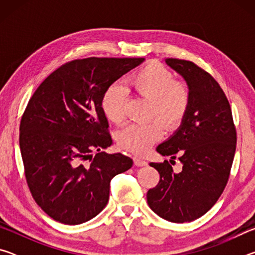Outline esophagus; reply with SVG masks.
Returning a JSON list of instances; mask_svg holds the SVG:
<instances>
[{"mask_svg":"<svg viewBox=\"0 0 255 255\" xmlns=\"http://www.w3.org/2000/svg\"><path fill=\"white\" fill-rule=\"evenodd\" d=\"M133 164H135L136 166H145V165H147V162H146L143 158L135 156L133 157Z\"/></svg>","mask_w":255,"mask_h":255,"instance_id":"34e87169","label":"esophagus"}]
</instances>
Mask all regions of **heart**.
I'll return each instance as SVG.
<instances>
[{
    "label": "heart",
    "instance_id": "b5f03b06",
    "mask_svg": "<svg viewBox=\"0 0 255 255\" xmlns=\"http://www.w3.org/2000/svg\"><path fill=\"white\" fill-rule=\"evenodd\" d=\"M128 85L138 96L150 100L149 117H158L167 127L181 123L187 114L190 94L183 84L161 64H148L129 77ZM126 90L120 83L108 86L101 99L103 114L110 122L122 124L126 118ZM162 125L157 120L130 124L117 132L120 147L135 154H145L161 139Z\"/></svg>",
    "mask_w": 255,
    "mask_h": 255
}]
</instances>
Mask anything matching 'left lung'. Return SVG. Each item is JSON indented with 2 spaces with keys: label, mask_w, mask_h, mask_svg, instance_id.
I'll list each match as a JSON object with an SVG mask.
<instances>
[{
  "label": "left lung",
  "mask_w": 255,
  "mask_h": 255,
  "mask_svg": "<svg viewBox=\"0 0 255 255\" xmlns=\"http://www.w3.org/2000/svg\"><path fill=\"white\" fill-rule=\"evenodd\" d=\"M165 64L183 77L190 103L179 128L157 146V153L179 157L182 170L170 163H149L159 182L149 189V208L172 223L192 222L205 215L224 191L236 148V129L225 93L208 73L188 60L167 58Z\"/></svg>",
  "instance_id": "1"
}]
</instances>
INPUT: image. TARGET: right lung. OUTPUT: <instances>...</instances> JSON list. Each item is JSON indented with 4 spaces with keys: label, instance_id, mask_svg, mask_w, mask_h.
<instances>
[{
    "label": "right lung",
    "instance_id": "right-lung-1",
    "mask_svg": "<svg viewBox=\"0 0 255 255\" xmlns=\"http://www.w3.org/2000/svg\"><path fill=\"white\" fill-rule=\"evenodd\" d=\"M144 60H73L51 73L29 100L19 138L25 179L33 199L55 221L79 225L96 217L109 200L111 179L132 166L130 157L102 150L112 138L101 99Z\"/></svg>",
    "mask_w": 255,
    "mask_h": 255
}]
</instances>
